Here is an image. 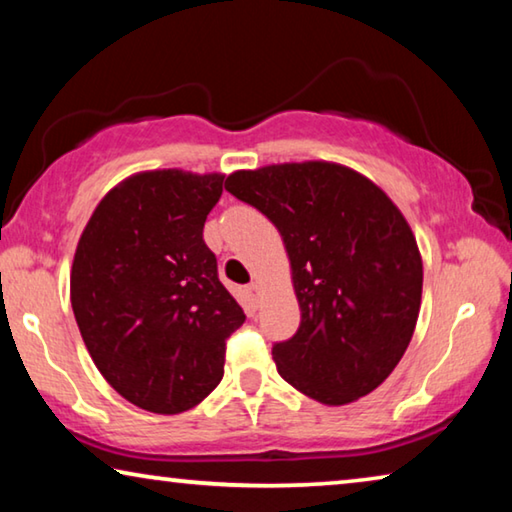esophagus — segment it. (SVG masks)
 <instances>
[{
  "label": "esophagus",
  "instance_id": "34e87169",
  "mask_svg": "<svg viewBox=\"0 0 512 512\" xmlns=\"http://www.w3.org/2000/svg\"><path fill=\"white\" fill-rule=\"evenodd\" d=\"M246 291H248L250 300H255V303H257V300H259V285H257V282H250V285L246 287Z\"/></svg>",
  "mask_w": 512,
  "mask_h": 512
}]
</instances>
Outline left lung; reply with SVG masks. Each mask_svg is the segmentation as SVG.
I'll use <instances>...</instances> for the list:
<instances>
[{
	"label": "left lung",
	"mask_w": 512,
	"mask_h": 512,
	"mask_svg": "<svg viewBox=\"0 0 512 512\" xmlns=\"http://www.w3.org/2000/svg\"><path fill=\"white\" fill-rule=\"evenodd\" d=\"M225 191L285 241L300 326L273 344L280 376L326 405L373 392L403 358L421 305L424 269L403 214L367 177L326 161L237 170Z\"/></svg>",
	"instance_id": "8db88e82"
}]
</instances>
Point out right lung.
Returning <instances> with one entry per match:
<instances>
[{"instance_id": "right-lung-1", "label": "right lung", "mask_w": 512, "mask_h": 512, "mask_svg": "<svg viewBox=\"0 0 512 512\" xmlns=\"http://www.w3.org/2000/svg\"><path fill=\"white\" fill-rule=\"evenodd\" d=\"M223 180L129 177L97 205L72 262V312L95 367L157 415L191 410L221 383L227 337L246 321L202 239Z\"/></svg>"}]
</instances>
